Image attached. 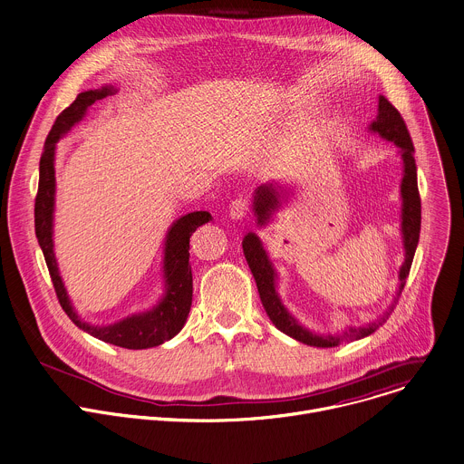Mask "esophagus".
<instances>
[{"label": "esophagus", "instance_id": "1", "mask_svg": "<svg viewBox=\"0 0 464 464\" xmlns=\"http://www.w3.org/2000/svg\"><path fill=\"white\" fill-rule=\"evenodd\" d=\"M246 213H247V200L242 198V197L235 198L229 206V217L233 220H242L246 217Z\"/></svg>", "mask_w": 464, "mask_h": 464}]
</instances>
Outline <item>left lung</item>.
<instances>
[{
    "label": "left lung",
    "instance_id": "obj_1",
    "mask_svg": "<svg viewBox=\"0 0 464 464\" xmlns=\"http://www.w3.org/2000/svg\"><path fill=\"white\" fill-rule=\"evenodd\" d=\"M370 132L379 134L381 138L393 141L399 147V154L402 160V180H401V238L404 247V262L399 267V287L393 296V302L388 305V310L373 323L366 326H350L337 334H317L310 328L300 324L284 305L280 295H278V273L267 255V249L264 247L262 240L256 233L249 231L242 240L244 256L247 260V266L253 273V278L258 287V295L262 300L264 310L269 317V321L287 337L304 343L307 346L315 348H334L343 343H352L364 339L372 335L379 326L386 323V319L392 315L393 307L399 300L401 291L404 289L406 276L411 267V260L419 244V233H420V198L417 189V168L413 159V143L410 138V132L406 129V123L401 116V112L384 98L379 96V109L377 118L368 125ZM285 197V189L278 182H267L255 189L253 195V213L256 217V226L266 227L275 213L280 209L282 200Z\"/></svg>",
    "mask_w": 464,
    "mask_h": 464
}]
</instances>
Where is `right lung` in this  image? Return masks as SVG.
I'll return each mask as SVG.
<instances>
[{"instance_id":"add662e5","label":"right lung","mask_w":464,"mask_h":464,"mask_svg":"<svg viewBox=\"0 0 464 464\" xmlns=\"http://www.w3.org/2000/svg\"><path fill=\"white\" fill-rule=\"evenodd\" d=\"M118 89L114 85H103L100 89L85 91L76 96V100L62 111L56 118L40 160V184L34 206V227L38 244L44 251L58 300L63 307L67 317L85 334L120 346L127 350H147L160 346L166 341H171L184 328L193 300V273L189 266V238L197 231L198 226L208 224L213 217L208 211H195L177 218L166 233L164 240V293L159 302L145 312H138L127 315L112 324L98 326L85 323L69 298L63 278L60 275L58 260L54 255V204H56V177H54V157H56V143L76 125L80 123L89 107L114 94Z\"/></svg>"}]
</instances>
